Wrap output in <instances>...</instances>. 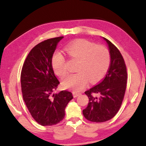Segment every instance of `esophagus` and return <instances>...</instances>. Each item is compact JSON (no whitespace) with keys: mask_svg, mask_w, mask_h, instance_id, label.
I'll return each mask as SVG.
<instances>
[{"mask_svg":"<svg viewBox=\"0 0 146 146\" xmlns=\"http://www.w3.org/2000/svg\"><path fill=\"white\" fill-rule=\"evenodd\" d=\"M73 97H74V98H76V97L79 96L80 94V93H78V92H73Z\"/></svg>","mask_w":146,"mask_h":146,"instance_id":"1","label":"esophagus"}]
</instances>
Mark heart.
I'll use <instances>...</instances> for the list:
<instances>
[{
    "label": "heart",
    "mask_w": 146,
    "mask_h": 146,
    "mask_svg": "<svg viewBox=\"0 0 146 146\" xmlns=\"http://www.w3.org/2000/svg\"><path fill=\"white\" fill-rule=\"evenodd\" d=\"M64 49L71 58L79 60L77 66L78 72L63 79L62 85L64 88L78 92L87 85L88 80L95 83L106 75L110 64V52L106 47L96 46L85 39H80L67 44ZM52 66L57 75L62 77L67 73L66 59L61 52H54Z\"/></svg>",
    "instance_id": "heart-1"
}]
</instances>
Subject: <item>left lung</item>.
Masks as SVG:
<instances>
[{
	"mask_svg": "<svg viewBox=\"0 0 146 146\" xmlns=\"http://www.w3.org/2000/svg\"><path fill=\"white\" fill-rule=\"evenodd\" d=\"M102 38L108 44L110 66L104 80L84 92L89 101L82 110L87 120L96 123L110 120L117 114L125 96L127 80V68L121 52L107 38Z\"/></svg>",
	"mask_w": 146,
	"mask_h": 146,
	"instance_id": "obj_1",
	"label": "left lung"
}]
</instances>
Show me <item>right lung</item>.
<instances>
[{
    "mask_svg": "<svg viewBox=\"0 0 146 146\" xmlns=\"http://www.w3.org/2000/svg\"><path fill=\"white\" fill-rule=\"evenodd\" d=\"M60 36L42 41L28 54L21 73L23 98L35 120L42 126L60 123L65 117V109L73 98L72 93L62 90L53 94L60 84L52 66V58Z\"/></svg>",
    "mask_w": 146,
    "mask_h": 146,
    "instance_id": "add662e5",
    "label": "right lung"
}]
</instances>
